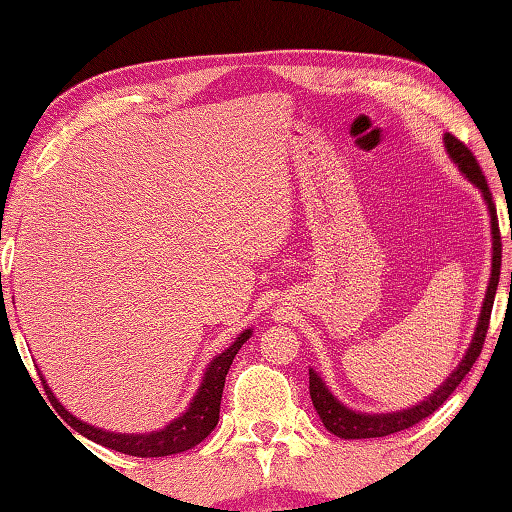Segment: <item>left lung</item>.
Returning <instances> with one entry per match:
<instances>
[{"mask_svg":"<svg viewBox=\"0 0 512 512\" xmlns=\"http://www.w3.org/2000/svg\"><path fill=\"white\" fill-rule=\"evenodd\" d=\"M443 143H445V150H448V154H450V159L459 165L461 174L466 176V179L475 185V188L481 190L483 201H486L488 212H490L492 271H490V282L486 288V297H483V306L479 313L475 336H472L470 347L466 351V356H463V360L459 362V367L454 369L448 378H445V383L439 385V389H434V394L427 396L425 401H421L414 407H407V410H401V412H387V414L353 412L329 392L327 383H324V380L315 374L313 369H309V392H311L313 407L318 410V416L322 418L324 427H327L331 434L340 436V439H376V436L401 432V430H407V427L421 423L423 418H427L439 410V407L448 401V396L454 392V389L461 385V380L466 378L472 365H475V360L479 358L483 340H486L492 304H495V293H497V284H499V271H501V235H499L497 208H495V203H492V194L488 190L486 176H483L477 159L472 156L468 147L463 145L459 138H454L452 134H445Z\"/></svg>","mask_w":512,"mask_h":512,"instance_id":"8db88e82","label":"left lung"}]
</instances>
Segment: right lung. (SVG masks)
Instances as JSON below:
<instances>
[{
	"label": "right lung",
	"mask_w": 512,
	"mask_h": 512,
	"mask_svg": "<svg viewBox=\"0 0 512 512\" xmlns=\"http://www.w3.org/2000/svg\"><path fill=\"white\" fill-rule=\"evenodd\" d=\"M250 336H253V331L250 329L239 333L235 342H232L226 351H221L219 356L210 360V365L206 367V374H203L201 385L197 389V394H194L192 403L188 405V410H185L181 416H176L174 421L167 423L163 430H156V432L120 434V432H109V430H102V427L80 421V418L64 410L62 403L55 398L51 387L46 385V380L42 376L40 380L46 389V394L51 398L55 412H58L64 421L73 427V430L85 436V439L105 445L109 450L129 454V457H170V454H179L194 448V445H199L217 427L226 374L232 365V360L237 356V351Z\"/></svg>",
	"instance_id": "right-lung-1"
}]
</instances>
